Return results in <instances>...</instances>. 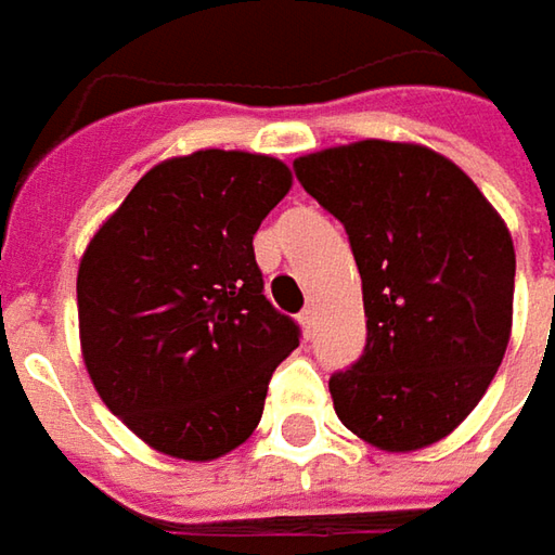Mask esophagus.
<instances>
[{
    "instance_id": "1",
    "label": "esophagus",
    "mask_w": 555,
    "mask_h": 555,
    "mask_svg": "<svg viewBox=\"0 0 555 555\" xmlns=\"http://www.w3.org/2000/svg\"><path fill=\"white\" fill-rule=\"evenodd\" d=\"M299 327H302V336L309 339L311 333H314V309H306L299 314Z\"/></svg>"
}]
</instances>
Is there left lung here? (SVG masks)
<instances>
[{
  "mask_svg": "<svg viewBox=\"0 0 555 555\" xmlns=\"http://www.w3.org/2000/svg\"><path fill=\"white\" fill-rule=\"evenodd\" d=\"M293 169L346 224L364 293L367 346L331 376L333 411L386 454L436 444L473 414L509 346V228L457 163L414 141L336 144Z\"/></svg>",
  "mask_w": 555,
  "mask_h": 555,
  "instance_id": "1",
  "label": "left lung"
}]
</instances>
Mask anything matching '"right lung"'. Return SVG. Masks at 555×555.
<instances>
[{
  "instance_id": "right-lung-1",
  "label": "right lung",
  "mask_w": 555,
  "mask_h": 555,
  "mask_svg": "<svg viewBox=\"0 0 555 555\" xmlns=\"http://www.w3.org/2000/svg\"><path fill=\"white\" fill-rule=\"evenodd\" d=\"M293 188L284 160L206 147L141 176L76 271L79 352L126 429L176 460L224 457L262 420L299 327L262 296L253 234Z\"/></svg>"
}]
</instances>
